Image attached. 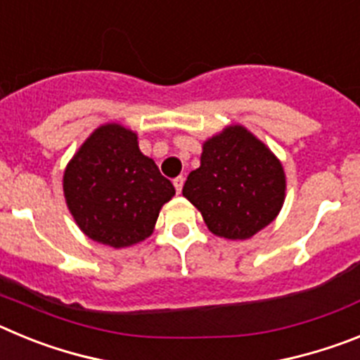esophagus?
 Returning <instances> with one entry per match:
<instances>
[{"instance_id": "esophagus-1", "label": "esophagus", "mask_w": 360, "mask_h": 360, "mask_svg": "<svg viewBox=\"0 0 360 360\" xmlns=\"http://www.w3.org/2000/svg\"><path fill=\"white\" fill-rule=\"evenodd\" d=\"M184 182H186V178H184V176H176V178H174V180H173V184H174V189H176V193H178V195H180V193H182Z\"/></svg>"}]
</instances>
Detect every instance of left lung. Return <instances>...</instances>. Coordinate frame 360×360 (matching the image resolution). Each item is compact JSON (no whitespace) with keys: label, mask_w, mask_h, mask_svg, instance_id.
<instances>
[{"label":"left lung","mask_w":360,"mask_h":360,"mask_svg":"<svg viewBox=\"0 0 360 360\" xmlns=\"http://www.w3.org/2000/svg\"><path fill=\"white\" fill-rule=\"evenodd\" d=\"M285 191L281 160L245 126L231 124L203 142L182 195L214 236L249 240L278 218Z\"/></svg>","instance_id":"obj_1"}]
</instances>
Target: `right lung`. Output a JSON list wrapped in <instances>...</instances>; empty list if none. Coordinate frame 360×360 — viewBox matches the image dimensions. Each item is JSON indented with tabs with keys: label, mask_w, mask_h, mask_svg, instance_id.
Returning <instances> with one entry per match:
<instances>
[{
	"label": "right lung",
	"mask_w": 360,
	"mask_h": 360,
	"mask_svg": "<svg viewBox=\"0 0 360 360\" xmlns=\"http://www.w3.org/2000/svg\"><path fill=\"white\" fill-rule=\"evenodd\" d=\"M63 191L77 227L90 240L124 249L155 231L173 184L139 148V135L106 122L90 133L66 164Z\"/></svg>",
	"instance_id": "obj_1"
}]
</instances>
